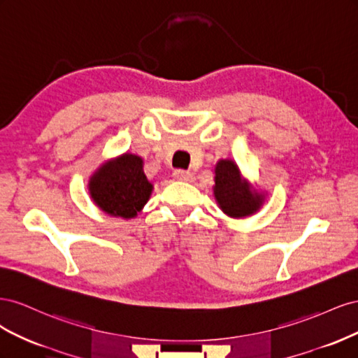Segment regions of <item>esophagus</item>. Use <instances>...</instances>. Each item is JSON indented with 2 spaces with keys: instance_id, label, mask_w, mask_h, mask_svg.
Listing matches in <instances>:
<instances>
[{
  "instance_id": "1",
  "label": "esophagus",
  "mask_w": 358,
  "mask_h": 358,
  "mask_svg": "<svg viewBox=\"0 0 358 358\" xmlns=\"http://www.w3.org/2000/svg\"><path fill=\"white\" fill-rule=\"evenodd\" d=\"M173 176H175L178 180H183V182H189L192 179L191 171L183 170V169H178L173 171Z\"/></svg>"
}]
</instances>
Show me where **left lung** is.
Returning <instances> with one entry per match:
<instances>
[{"label": "left lung", "instance_id": "obj_1", "mask_svg": "<svg viewBox=\"0 0 358 358\" xmlns=\"http://www.w3.org/2000/svg\"><path fill=\"white\" fill-rule=\"evenodd\" d=\"M215 199L224 213L233 218L252 215L262 206L263 197L249 189L231 159H221L215 167Z\"/></svg>", "mask_w": 358, "mask_h": 358}]
</instances>
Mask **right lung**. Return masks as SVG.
<instances>
[{
    "label": "right lung",
    "instance_id": "obj_1",
    "mask_svg": "<svg viewBox=\"0 0 358 358\" xmlns=\"http://www.w3.org/2000/svg\"><path fill=\"white\" fill-rule=\"evenodd\" d=\"M90 191L103 212L134 218L149 200L152 183L145 176L142 158L125 154L99 169L91 178Z\"/></svg>",
    "mask_w": 358,
    "mask_h": 358
}]
</instances>
